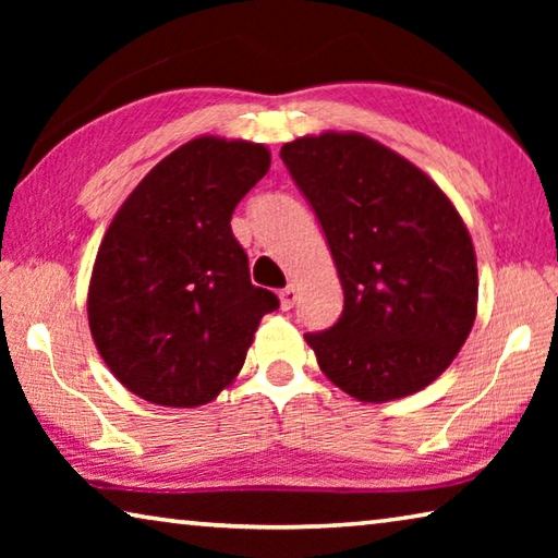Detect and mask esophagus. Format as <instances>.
I'll list each match as a JSON object with an SVG mask.
<instances>
[{
    "label": "esophagus",
    "instance_id": "obj_1",
    "mask_svg": "<svg viewBox=\"0 0 558 558\" xmlns=\"http://www.w3.org/2000/svg\"><path fill=\"white\" fill-rule=\"evenodd\" d=\"M295 300H298V288L292 286V282H288V286L280 290V307L282 310H292V305H295Z\"/></svg>",
    "mask_w": 558,
    "mask_h": 558
}]
</instances>
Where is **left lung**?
<instances>
[{
    "instance_id": "8db88e82",
    "label": "left lung",
    "mask_w": 558,
    "mask_h": 558,
    "mask_svg": "<svg viewBox=\"0 0 558 558\" xmlns=\"http://www.w3.org/2000/svg\"><path fill=\"white\" fill-rule=\"evenodd\" d=\"M280 157L332 251L344 310L305 335L323 374L364 403L426 389L477 315L468 226L433 179L359 132L286 143Z\"/></svg>"
}]
</instances>
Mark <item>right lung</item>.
<instances>
[{
    "mask_svg": "<svg viewBox=\"0 0 558 558\" xmlns=\"http://www.w3.org/2000/svg\"><path fill=\"white\" fill-rule=\"evenodd\" d=\"M270 153L202 135L149 169L110 221L93 263L88 325L112 376L172 409L214 401L233 384L263 315L231 214L266 177Z\"/></svg>",
    "mask_w": 558,
    "mask_h": 558,
    "instance_id": "obj_1",
    "label": "right lung"
}]
</instances>
